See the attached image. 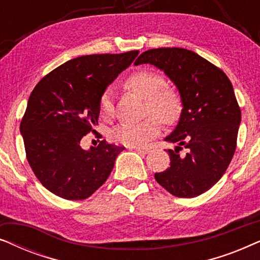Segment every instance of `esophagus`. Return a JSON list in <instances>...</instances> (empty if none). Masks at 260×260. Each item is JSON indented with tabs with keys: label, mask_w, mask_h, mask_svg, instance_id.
<instances>
[{
	"label": "esophagus",
	"mask_w": 260,
	"mask_h": 260,
	"mask_svg": "<svg viewBox=\"0 0 260 260\" xmlns=\"http://www.w3.org/2000/svg\"><path fill=\"white\" fill-rule=\"evenodd\" d=\"M134 150H136L137 152H140V154H148L149 152V149L148 148H140V147H133Z\"/></svg>",
	"instance_id": "1"
}]
</instances>
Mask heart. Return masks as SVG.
Instances as JSON below:
<instances>
[{"label":"heart","mask_w":260,"mask_h":260,"mask_svg":"<svg viewBox=\"0 0 260 260\" xmlns=\"http://www.w3.org/2000/svg\"><path fill=\"white\" fill-rule=\"evenodd\" d=\"M127 91L145 99V113L151 115L138 123H123L112 131V138L117 143L126 147H142L158 134L161 123L173 124L182 113L183 103L180 92L166 85L162 74L154 71L140 70L131 73L124 80ZM99 110L104 117L113 111L111 92L105 91L99 102Z\"/></svg>","instance_id":"1"}]
</instances>
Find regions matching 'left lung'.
Instances as JSON below:
<instances>
[{
    "instance_id": "left-lung-1",
    "label": "left lung",
    "mask_w": 260,
    "mask_h": 260,
    "mask_svg": "<svg viewBox=\"0 0 260 260\" xmlns=\"http://www.w3.org/2000/svg\"><path fill=\"white\" fill-rule=\"evenodd\" d=\"M151 63L165 71L182 98L176 129L166 137L170 167L156 173L161 186L177 198H195L225 174L237 148L241 120L232 83L225 72L184 48H154L142 53L135 65Z\"/></svg>"
}]
</instances>
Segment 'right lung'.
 I'll use <instances>...</instances> for the list:
<instances>
[{
    "instance_id": "add662e5",
    "label": "right lung",
    "mask_w": 260,
    "mask_h": 260,
    "mask_svg": "<svg viewBox=\"0 0 260 260\" xmlns=\"http://www.w3.org/2000/svg\"><path fill=\"white\" fill-rule=\"evenodd\" d=\"M138 53L79 56L46 74L31 91L20 130L27 161L51 193L84 200L108 180L124 147L103 140L84 150L80 141L95 131L106 86Z\"/></svg>"
}]
</instances>
